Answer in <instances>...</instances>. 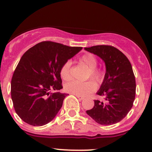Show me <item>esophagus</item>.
Instances as JSON below:
<instances>
[{
    "mask_svg": "<svg viewBox=\"0 0 152 152\" xmlns=\"http://www.w3.org/2000/svg\"><path fill=\"white\" fill-rule=\"evenodd\" d=\"M76 96L78 98V99H79V100H80V101H82V100H83V99H85V98L82 97V96Z\"/></svg>",
    "mask_w": 152,
    "mask_h": 152,
    "instance_id": "obj_1",
    "label": "esophagus"
}]
</instances>
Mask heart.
Segmentation results:
<instances>
[{
	"label": "heart",
	"instance_id": "obj_1",
	"mask_svg": "<svg viewBox=\"0 0 152 152\" xmlns=\"http://www.w3.org/2000/svg\"><path fill=\"white\" fill-rule=\"evenodd\" d=\"M79 62L85 65L89 68L87 77H90L97 83H102L104 78V74L102 70L96 67L98 65V61L94 55L90 53H85L79 58ZM70 66H71V62L67 61L61 67L60 76L63 80L69 81L71 79L72 74ZM96 88H97L96 85L92 81H87L85 82L73 81L65 85V90L67 93L80 96H88L90 93H93Z\"/></svg>",
	"mask_w": 152,
	"mask_h": 152
}]
</instances>
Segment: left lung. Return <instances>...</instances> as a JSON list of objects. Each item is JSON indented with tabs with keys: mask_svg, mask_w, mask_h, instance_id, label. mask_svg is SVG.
Instances as JSON below:
<instances>
[{
	"mask_svg": "<svg viewBox=\"0 0 152 152\" xmlns=\"http://www.w3.org/2000/svg\"><path fill=\"white\" fill-rule=\"evenodd\" d=\"M85 50L99 56L106 65L104 79L97 92L104 101L94 100V107L86 113L102 125L118 123L130 111L135 98V77L131 63L111 45H95Z\"/></svg>",
	"mask_w": 152,
	"mask_h": 152,
	"instance_id": "obj_1",
	"label": "left lung"
}]
</instances>
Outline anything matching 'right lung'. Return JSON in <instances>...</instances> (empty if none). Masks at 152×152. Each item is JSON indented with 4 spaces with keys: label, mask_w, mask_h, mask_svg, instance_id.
<instances>
[{
    "label": "right lung",
    "mask_w": 152,
    "mask_h": 152,
    "mask_svg": "<svg viewBox=\"0 0 152 152\" xmlns=\"http://www.w3.org/2000/svg\"><path fill=\"white\" fill-rule=\"evenodd\" d=\"M82 49L44 41L23 55L12 76L11 96L24 122L39 126L54 118L67 94L50 91L62 88L61 67Z\"/></svg>",
    "instance_id": "add662e5"
}]
</instances>
